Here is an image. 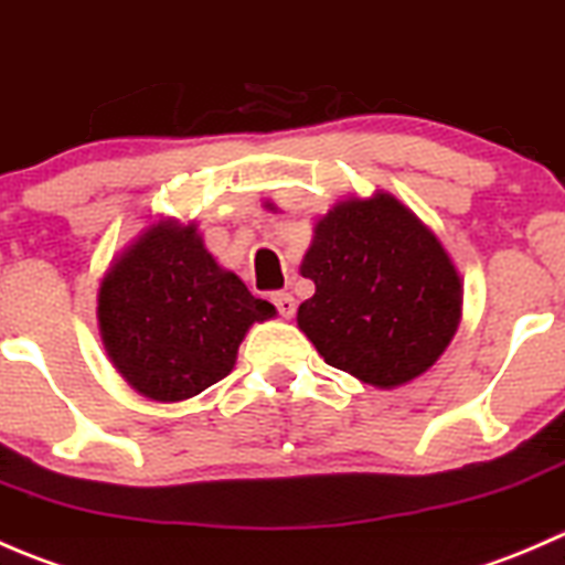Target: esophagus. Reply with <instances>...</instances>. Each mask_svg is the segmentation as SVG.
Wrapping results in <instances>:
<instances>
[{
  "label": "esophagus",
  "instance_id": "esophagus-1",
  "mask_svg": "<svg viewBox=\"0 0 565 565\" xmlns=\"http://www.w3.org/2000/svg\"><path fill=\"white\" fill-rule=\"evenodd\" d=\"M271 301H275L277 312H280L282 318H290L296 312V299L290 294H285V290H280V294L271 296Z\"/></svg>",
  "mask_w": 565,
  "mask_h": 565
}]
</instances>
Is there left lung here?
<instances>
[{
	"label": "left lung",
	"mask_w": 565,
	"mask_h": 565,
	"mask_svg": "<svg viewBox=\"0 0 565 565\" xmlns=\"http://www.w3.org/2000/svg\"><path fill=\"white\" fill-rule=\"evenodd\" d=\"M296 321L323 362L401 387L443 356L461 321V277L439 238L393 194L351 198L316 225Z\"/></svg>",
	"instance_id": "left-lung-1"
}]
</instances>
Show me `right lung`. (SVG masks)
I'll return each mask as SVG.
<instances>
[{"label":"right lung","mask_w":565,"mask_h":565,"mask_svg":"<svg viewBox=\"0 0 565 565\" xmlns=\"http://www.w3.org/2000/svg\"><path fill=\"white\" fill-rule=\"evenodd\" d=\"M203 247L198 227L164 220L109 266L98 329L111 365L145 398L175 404L225 379L255 321L275 318Z\"/></svg>","instance_id":"add662e5"}]
</instances>
